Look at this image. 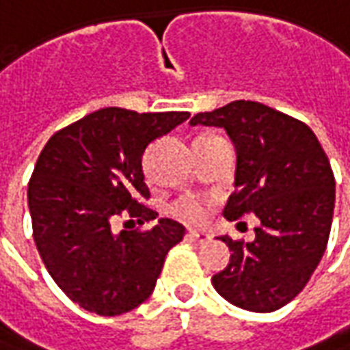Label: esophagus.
Wrapping results in <instances>:
<instances>
[{"label": "esophagus", "instance_id": "obj_1", "mask_svg": "<svg viewBox=\"0 0 350 350\" xmlns=\"http://www.w3.org/2000/svg\"><path fill=\"white\" fill-rule=\"evenodd\" d=\"M189 237L197 241V243H208L211 239H213V235L208 234V232H197V230H191L189 232Z\"/></svg>", "mask_w": 350, "mask_h": 350}]
</instances>
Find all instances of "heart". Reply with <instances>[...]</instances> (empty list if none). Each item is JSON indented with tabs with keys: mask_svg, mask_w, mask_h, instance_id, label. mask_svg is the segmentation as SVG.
<instances>
[{
	"mask_svg": "<svg viewBox=\"0 0 350 350\" xmlns=\"http://www.w3.org/2000/svg\"><path fill=\"white\" fill-rule=\"evenodd\" d=\"M174 213L187 222H201L206 216V203L199 197H184L176 203Z\"/></svg>",
	"mask_w": 350,
	"mask_h": 350,
	"instance_id": "b5f03b06",
	"label": "heart"
}]
</instances>
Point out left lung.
<instances>
[{
    "mask_svg": "<svg viewBox=\"0 0 350 350\" xmlns=\"http://www.w3.org/2000/svg\"><path fill=\"white\" fill-rule=\"evenodd\" d=\"M189 124L224 128L235 147L226 218L260 220L253 241L220 235L232 256L213 285L239 308L274 312L303 291L324 255L335 206L329 161L308 126L256 101H232Z\"/></svg>",
    "mask_w": 350,
    "mask_h": 350,
    "instance_id": "obj_1",
    "label": "left lung"
}]
</instances>
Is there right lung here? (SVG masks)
Returning a JSON list of instances; mask_svg holds the SVG:
<instances>
[{"label":"right lung","mask_w":350,"mask_h":350,"mask_svg":"<svg viewBox=\"0 0 350 350\" xmlns=\"http://www.w3.org/2000/svg\"><path fill=\"white\" fill-rule=\"evenodd\" d=\"M187 118L107 107L59 130L38 157L28 184L36 247L55 284L88 312L118 316L142 305L182 241L185 228L170 218L147 232H115V220L159 216L139 203L149 197L142 159Z\"/></svg>","instance_id":"obj_1"}]
</instances>
